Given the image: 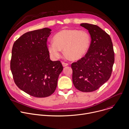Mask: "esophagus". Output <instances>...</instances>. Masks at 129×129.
I'll use <instances>...</instances> for the list:
<instances>
[{"mask_svg":"<svg viewBox=\"0 0 129 129\" xmlns=\"http://www.w3.org/2000/svg\"><path fill=\"white\" fill-rule=\"evenodd\" d=\"M62 64L63 67H66V66H68L69 63H66V62H62Z\"/></svg>","mask_w":129,"mask_h":129,"instance_id":"34e87169","label":"esophagus"}]
</instances>
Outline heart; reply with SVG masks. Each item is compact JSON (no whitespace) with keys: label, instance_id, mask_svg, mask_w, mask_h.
Listing matches in <instances>:
<instances>
[{"label":"heart","instance_id":"b5f03b06","mask_svg":"<svg viewBox=\"0 0 129 129\" xmlns=\"http://www.w3.org/2000/svg\"><path fill=\"white\" fill-rule=\"evenodd\" d=\"M90 45L89 34L84 30L63 29L53 37V42L48 44L49 53L54 58H58L63 49L65 55L72 60L81 58L86 53Z\"/></svg>","mask_w":129,"mask_h":129}]
</instances>
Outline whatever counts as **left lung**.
I'll use <instances>...</instances> for the list:
<instances>
[{
    "label": "left lung",
    "instance_id": "8db88e82",
    "mask_svg": "<svg viewBox=\"0 0 129 129\" xmlns=\"http://www.w3.org/2000/svg\"><path fill=\"white\" fill-rule=\"evenodd\" d=\"M88 30L91 43L84 57L72 63V80L75 87L82 92L99 88L111 76L114 62V52L109 35L98 26L81 23Z\"/></svg>",
    "mask_w": 129,
    "mask_h": 129
}]
</instances>
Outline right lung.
Masks as SVG:
<instances>
[{"instance_id":"add662e5","label":"right lung","mask_w":129,"mask_h":129,"mask_svg":"<svg viewBox=\"0 0 129 129\" xmlns=\"http://www.w3.org/2000/svg\"><path fill=\"white\" fill-rule=\"evenodd\" d=\"M51 29L44 28L23 34L14 43L11 70L16 85L27 94L45 98L55 90L63 70L60 61L50 59L47 41Z\"/></svg>"}]
</instances>
